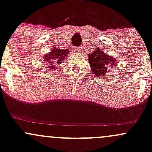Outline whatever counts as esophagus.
I'll use <instances>...</instances> for the list:
<instances>
[{"instance_id": "obj_1", "label": "esophagus", "mask_w": 152, "mask_h": 152, "mask_svg": "<svg viewBox=\"0 0 152 152\" xmlns=\"http://www.w3.org/2000/svg\"><path fill=\"white\" fill-rule=\"evenodd\" d=\"M81 49H82V48H81L80 46L76 47V48H74V50H75V51H76V52H78V53L81 51Z\"/></svg>"}]
</instances>
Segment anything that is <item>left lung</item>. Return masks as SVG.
Returning a JSON list of instances; mask_svg holds the SVG:
<instances>
[{"instance_id":"obj_1","label":"left lung","mask_w":152,"mask_h":152,"mask_svg":"<svg viewBox=\"0 0 152 152\" xmlns=\"http://www.w3.org/2000/svg\"><path fill=\"white\" fill-rule=\"evenodd\" d=\"M116 58L108 56L99 47L93 53L88 54V62L91 71L97 77H102L108 71L109 72L110 68L116 65Z\"/></svg>"}]
</instances>
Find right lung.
<instances>
[{
    "label": "right lung",
    "instance_id": "add662e5",
    "mask_svg": "<svg viewBox=\"0 0 152 152\" xmlns=\"http://www.w3.org/2000/svg\"><path fill=\"white\" fill-rule=\"evenodd\" d=\"M69 52L68 49L64 50L54 47L49 53L43 56V61L48 65L47 68L50 70L54 71L57 64H60L64 60Z\"/></svg>",
    "mask_w": 152,
    "mask_h": 152
}]
</instances>
